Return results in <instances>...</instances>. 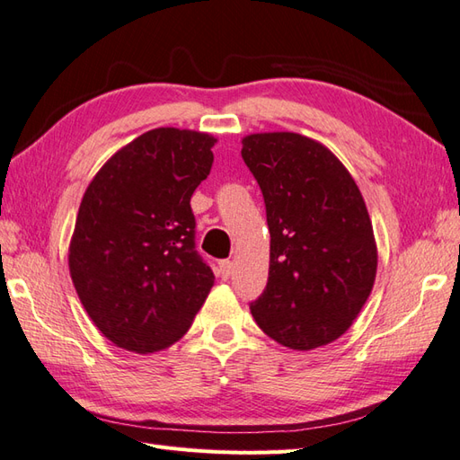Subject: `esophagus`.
<instances>
[{
  "label": "esophagus",
  "instance_id": "34e87169",
  "mask_svg": "<svg viewBox=\"0 0 460 460\" xmlns=\"http://www.w3.org/2000/svg\"><path fill=\"white\" fill-rule=\"evenodd\" d=\"M218 273L222 279H228L232 275V261L230 260H222L218 261Z\"/></svg>",
  "mask_w": 460,
  "mask_h": 460
}]
</instances>
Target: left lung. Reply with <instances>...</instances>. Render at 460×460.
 <instances>
[{
	"mask_svg": "<svg viewBox=\"0 0 460 460\" xmlns=\"http://www.w3.org/2000/svg\"><path fill=\"white\" fill-rule=\"evenodd\" d=\"M270 228V278L250 303L260 329L313 350L350 329L374 288L377 250L360 189L319 141L291 131L242 139Z\"/></svg>",
	"mask_w": 460,
	"mask_h": 460,
	"instance_id": "obj_1",
	"label": "left lung"
}]
</instances>
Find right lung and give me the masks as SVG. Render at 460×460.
<instances>
[{
	"label": "right lung",
	"mask_w": 460,
	"mask_h": 460,
	"mask_svg": "<svg viewBox=\"0 0 460 460\" xmlns=\"http://www.w3.org/2000/svg\"><path fill=\"white\" fill-rule=\"evenodd\" d=\"M217 139L157 128L114 153L88 185L68 248L75 289L98 331L149 354L189 331L214 273L195 250L190 197Z\"/></svg>",
	"instance_id": "1"
}]
</instances>
